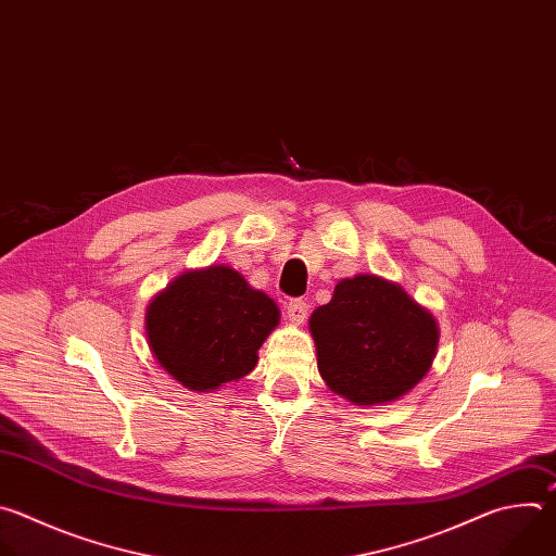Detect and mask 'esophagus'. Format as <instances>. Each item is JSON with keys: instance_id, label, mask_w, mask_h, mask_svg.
Listing matches in <instances>:
<instances>
[{"instance_id": "1", "label": "esophagus", "mask_w": 556, "mask_h": 556, "mask_svg": "<svg viewBox=\"0 0 556 556\" xmlns=\"http://www.w3.org/2000/svg\"><path fill=\"white\" fill-rule=\"evenodd\" d=\"M306 313H308V304L304 300H291L287 304V317L293 321V324H302L306 319Z\"/></svg>"}]
</instances>
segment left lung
Returning <instances> with one entry per match:
<instances>
[{
  "mask_svg": "<svg viewBox=\"0 0 556 556\" xmlns=\"http://www.w3.org/2000/svg\"><path fill=\"white\" fill-rule=\"evenodd\" d=\"M308 326L321 379L355 405H381L409 392L438 346L431 313L399 285L368 274L342 280Z\"/></svg>",
  "mask_w": 556,
  "mask_h": 556,
  "instance_id": "8db88e82",
  "label": "left lung"
}]
</instances>
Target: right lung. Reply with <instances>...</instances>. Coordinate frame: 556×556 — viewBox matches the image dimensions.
<instances>
[{
    "instance_id": "1",
    "label": "right lung",
    "mask_w": 556,
    "mask_h": 556,
    "mask_svg": "<svg viewBox=\"0 0 556 556\" xmlns=\"http://www.w3.org/2000/svg\"><path fill=\"white\" fill-rule=\"evenodd\" d=\"M278 306L230 267L186 271L147 311L149 346L184 388L207 392L254 370Z\"/></svg>"
}]
</instances>
